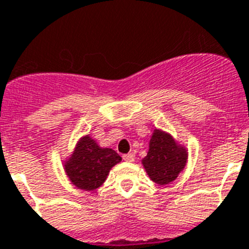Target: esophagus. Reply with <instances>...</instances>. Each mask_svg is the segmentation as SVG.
Returning a JSON list of instances; mask_svg holds the SVG:
<instances>
[{"label":"esophagus","mask_w":249,"mask_h":249,"mask_svg":"<svg viewBox=\"0 0 249 249\" xmlns=\"http://www.w3.org/2000/svg\"><path fill=\"white\" fill-rule=\"evenodd\" d=\"M123 160L126 162H133L135 160V155L133 153H127V155H123Z\"/></svg>","instance_id":"esophagus-1"}]
</instances>
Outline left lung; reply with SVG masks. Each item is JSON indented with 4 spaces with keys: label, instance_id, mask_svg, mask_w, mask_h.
<instances>
[{
    "label": "left lung",
    "instance_id": "left-lung-1",
    "mask_svg": "<svg viewBox=\"0 0 249 249\" xmlns=\"http://www.w3.org/2000/svg\"><path fill=\"white\" fill-rule=\"evenodd\" d=\"M188 152L172 136L156 128L149 140L147 156L142 160L147 175L163 186L173 182L186 167Z\"/></svg>",
    "mask_w": 249,
    "mask_h": 249
}]
</instances>
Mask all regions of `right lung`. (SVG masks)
Listing matches in <instances>:
<instances>
[{
	"label": "right lung",
	"instance_id": "add662e5",
	"mask_svg": "<svg viewBox=\"0 0 249 249\" xmlns=\"http://www.w3.org/2000/svg\"><path fill=\"white\" fill-rule=\"evenodd\" d=\"M122 158L112 148H102L89 135L77 142L72 155L65 160V172L72 184L83 191L101 187L113 166Z\"/></svg>",
	"mask_w": 249,
	"mask_h": 249
}]
</instances>
